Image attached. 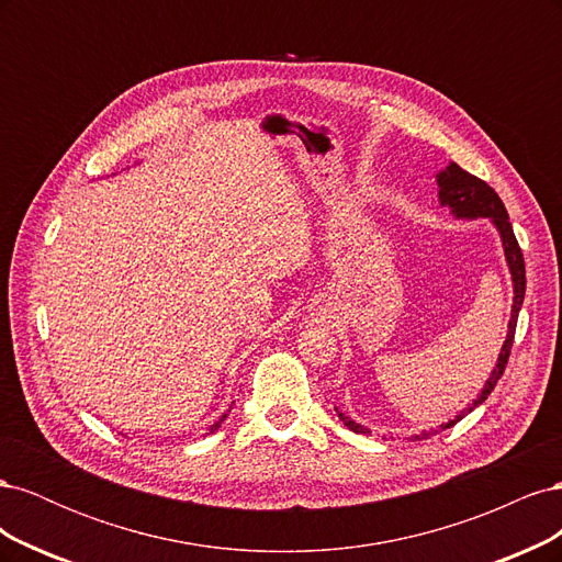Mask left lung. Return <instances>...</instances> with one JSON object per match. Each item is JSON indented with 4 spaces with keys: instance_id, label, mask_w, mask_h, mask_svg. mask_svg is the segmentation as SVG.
<instances>
[{
    "instance_id": "left-lung-1",
    "label": "left lung",
    "mask_w": 562,
    "mask_h": 562,
    "mask_svg": "<svg viewBox=\"0 0 562 562\" xmlns=\"http://www.w3.org/2000/svg\"><path fill=\"white\" fill-rule=\"evenodd\" d=\"M436 184H438V203L443 209L450 211V215L454 220H479V217H487L492 227L497 229L499 239H502V248H504V258H506V265H508V274H512V283H514V304H512V318H508V330H506V339L504 345L499 349V356H497V363L495 368H492L490 378L485 380L481 394L473 398V403L469 407H464L462 413H459L454 419L440 424V429H450L454 427V424L459 419H464L467 413L475 411L490 394L492 389H495V384L499 382V378L504 375V368H506V361H508V353H512V347H514V335H516V323H518V312L522 307V297H525V262H522V252H520V246L516 241V234H514V227L512 223H508V213L504 209V203L499 199V194L492 190V187L487 182H483L481 178H475L471 173H467L462 166H457L454 161H450L443 171L436 173ZM337 417L345 422V427L351 429L353 434H363L368 436L370 431L366 427H361L359 422H353L351 417H347L339 407H335ZM440 429L436 431H424L415 438H429L434 434H438Z\"/></svg>"
}]
</instances>
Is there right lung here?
<instances>
[{"instance_id": "right-lung-1", "label": "right lung", "mask_w": 562, "mask_h": 562, "mask_svg": "<svg viewBox=\"0 0 562 562\" xmlns=\"http://www.w3.org/2000/svg\"><path fill=\"white\" fill-rule=\"evenodd\" d=\"M227 413H229V411H227ZM227 413H223V417H220L217 422H213V424H211V429H209V434H213V431H217V429H220V424H223V422L227 419Z\"/></svg>"}]
</instances>
